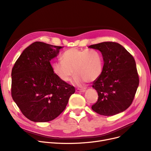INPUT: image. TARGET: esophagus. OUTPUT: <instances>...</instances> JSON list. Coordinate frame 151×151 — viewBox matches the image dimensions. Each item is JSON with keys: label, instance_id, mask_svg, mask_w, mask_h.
Instances as JSON below:
<instances>
[{"label": "esophagus", "instance_id": "esophagus-1", "mask_svg": "<svg viewBox=\"0 0 151 151\" xmlns=\"http://www.w3.org/2000/svg\"><path fill=\"white\" fill-rule=\"evenodd\" d=\"M76 91L77 92H85V89H77L76 90Z\"/></svg>", "mask_w": 151, "mask_h": 151}]
</instances>
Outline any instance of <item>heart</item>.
Wrapping results in <instances>:
<instances>
[{
  "instance_id": "b5f03b06",
  "label": "heart",
  "mask_w": 151,
  "mask_h": 151,
  "mask_svg": "<svg viewBox=\"0 0 151 151\" xmlns=\"http://www.w3.org/2000/svg\"><path fill=\"white\" fill-rule=\"evenodd\" d=\"M62 62L52 64L54 73L63 82H68L74 72V83L80 84L96 81L103 71V59L99 52L93 50H80L71 48L61 55Z\"/></svg>"
}]
</instances>
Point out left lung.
<instances>
[{"label":"left lung","instance_id":"obj_1","mask_svg":"<svg viewBox=\"0 0 151 151\" xmlns=\"http://www.w3.org/2000/svg\"><path fill=\"white\" fill-rule=\"evenodd\" d=\"M89 47L99 50L104 61L102 73L92 85L99 96L92 110L103 116L123 112L132 104L139 85L135 60L116 42H102Z\"/></svg>","mask_w":151,"mask_h":151}]
</instances>
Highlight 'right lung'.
I'll list each match as a JSON object with an SVG mask.
<instances>
[{
	"label": "right lung",
	"instance_id": "right-lung-1",
	"mask_svg": "<svg viewBox=\"0 0 151 151\" xmlns=\"http://www.w3.org/2000/svg\"><path fill=\"white\" fill-rule=\"evenodd\" d=\"M62 46L35 42L23 51L12 71V96L28 119L48 122L59 116L75 93L55 75L50 60Z\"/></svg>",
	"mask_w": 151,
	"mask_h": 151
}]
</instances>
